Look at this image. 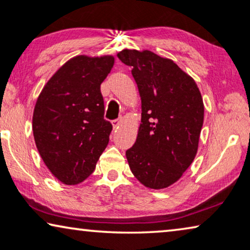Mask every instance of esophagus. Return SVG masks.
<instances>
[{
    "mask_svg": "<svg viewBox=\"0 0 250 250\" xmlns=\"http://www.w3.org/2000/svg\"><path fill=\"white\" fill-rule=\"evenodd\" d=\"M122 122H123L122 118H118V119H115V121H112V127H114V129L118 128L119 125L122 124Z\"/></svg>",
    "mask_w": 250,
    "mask_h": 250,
    "instance_id": "34e87169",
    "label": "esophagus"
}]
</instances>
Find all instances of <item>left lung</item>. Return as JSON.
<instances>
[{
	"label": "left lung",
	"instance_id": "obj_1",
	"mask_svg": "<svg viewBox=\"0 0 250 250\" xmlns=\"http://www.w3.org/2000/svg\"><path fill=\"white\" fill-rule=\"evenodd\" d=\"M131 66L141 97V124L126 151L133 175L150 189L175 183L197 155L204 102L196 82L173 60L151 51L117 54Z\"/></svg>",
	"mask_w": 250,
	"mask_h": 250
}]
</instances>
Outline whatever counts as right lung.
I'll return each instance as SVG.
<instances>
[{"label":"right lung","instance_id":"right-lung-1","mask_svg":"<svg viewBox=\"0 0 250 250\" xmlns=\"http://www.w3.org/2000/svg\"><path fill=\"white\" fill-rule=\"evenodd\" d=\"M112 56H77L56 71L37 98L33 133L44 164L60 182L74 186L93 173L112 129L100 85Z\"/></svg>","mask_w":250,"mask_h":250}]
</instances>
